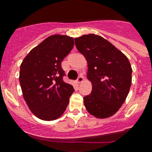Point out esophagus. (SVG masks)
<instances>
[{
  "label": "esophagus",
  "instance_id": "obj_1",
  "mask_svg": "<svg viewBox=\"0 0 152 152\" xmlns=\"http://www.w3.org/2000/svg\"><path fill=\"white\" fill-rule=\"evenodd\" d=\"M83 80H84L83 76H80L78 77V79H77V82H78L79 83H82V82H83Z\"/></svg>",
  "mask_w": 152,
  "mask_h": 152
}]
</instances>
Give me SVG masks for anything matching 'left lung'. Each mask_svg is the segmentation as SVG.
<instances>
[{
    "label": "left lung",
    "instance_id": "obj_1",
    "mask_svg": "<svg viewBox=\"0 0 152 152\" xmlns=\"http://www.w3.org/2000/svg\"><path fill=\"white\" fill-rule=\"evenodd\" d=\"M79 52L88 62L87 77L92 91L83 98L88 112L97 118H107L118 111L129 92L132 67L127 57L98 34L75 39Z\"/></svg>",
    "mask_w": 152,
    "mask_h": 152
}]
</instances>
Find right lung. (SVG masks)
Segmentation results:
<instances>
[{
    "mask_svg": "<svg viewBox=\"0 0 152 152\" xmlns=\"http://www.w3.org/2000/svg\"><path fill=\"white\" fill-rule=\"evenodd\" d=\"M73 46V38L53 34L32 49L20 64L23 96L41 120H56L66 110L74 88L62 80L61 61Z\"/></svg>",
    "mask_w": 152,
    "mask_h": 152,
    "instance_id": "obj_1",
    "label": "right lung"
}]
</instances>
